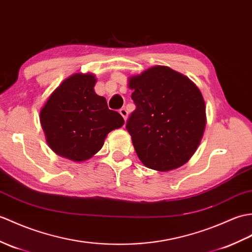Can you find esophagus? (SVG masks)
I'll use <instances>...</instances> for the list:
<instances>
[{
	"mask_svg": "<svg viewBox=\"0 0 252 252\" xmlns=\"http://www.w3.org/2000/svg\"><path fill=\"white\" fill-rule=\"evenodd\" d=\"M119 113H120V115L124 117V119L125 120H126V118H127V112H126V108H121L120 110H119Z\"/></svg>",
	"mask_w": 252,
	"mask_h": 252,
	"instance_id": "esophagus-1",
	"label": "esophagus"
}]
</instances>
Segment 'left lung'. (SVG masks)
Masks as SVG:
<instances>
[{"mask_svg":"<svg viewBox=\"0 0 252 252\" xmlns=\"http://www.w3.org/2000/svg\"><path fill=\"white\" fill-rule=\"evenodd\" d=\"M136 109L127 119L136 154L145 166L167 172L194 155L206 126L200 89L168 66L157 65L128 78Z\"/></svg>","mask_w":252,"mask_h":252,"instance_id":"obj_1","label":"left lung"}]
</instances>
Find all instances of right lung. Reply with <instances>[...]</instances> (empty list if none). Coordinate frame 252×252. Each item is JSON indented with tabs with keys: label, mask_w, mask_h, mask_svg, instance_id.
Here are the masks:
<instances>
[{
	"label": "right lung",
	"mask_w": 252,
	"mask_h": 252,
	"mask_svg": "<svg viewBox=\"0 0 252 252\" xmlns=\"http://www.w3.org/2000/svg\"><path fill=\"white\" fill-rule=\"evenodd\" d=\"M95 83L93 74H73L51 93L39 113L49 147L74 162L90 159L107 134L125 124L119 113L108 108L106 98L94 92Z\"/></svg>",
	"instance_id": "right-lung-1"
}]
</instances>
